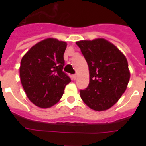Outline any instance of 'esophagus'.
Instances as JSON below:
<instances>
[{
  "instance_id": "esophagus-1",
  "label": "esophagus",
  "mask_w": 146,
  "mask_h": 146,
  "mask_svg": "<svg viewBox=\"0 0 146 146\" xmlns=\"http://www.w3.org/2000/svg\"><path fill=\"white\" fill-rule=\"evenodd\" d=\"M76 77H77V76H76V74H74V75L72 76V78H73V80H76Z\"/></svg>"
}]
</instances>
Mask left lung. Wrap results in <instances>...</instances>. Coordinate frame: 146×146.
I'll use <instances>...</instances> for the list:
<instances>
[{
    "mask_svg": "<svg viewBox=\"0 0 146 146\" xmlns=\"http://www.w3.org/2000/svg\"><path fill=\"white\" fill-rule=\"evenodd\" d=\"M89 70V84L80 97L92 110L102 111L116 104L124 93L130 73L127 60L119 49L104 38L80 41Z\"/></svg>",
    "mask_w": 146,
    "mask_h": 146,
    "instance_id": "obj_1",
    "label": "left lung"
}]
</instances>
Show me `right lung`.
I'll use <instances>...</instances> for the list:
<instances>
[{
    "mask_svg": "<svg viewBox=\"0 0 146 146\" xmlns=\"http://www.w3.org/2000/svg\"><path fill=\"white\" fill-rule=\"evenodd\" d=\"M65 42L47 38L27 51L21 60L19 75L29 99L46 108L59 102L70 78L62 70L64 66Z\"/></svg>",
    "mask_w": 146,
    "mask_h": 146,
    "instance_id": "obj_1",
    "label": "right lung"
}]
</instances>
